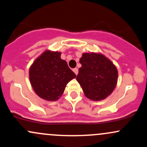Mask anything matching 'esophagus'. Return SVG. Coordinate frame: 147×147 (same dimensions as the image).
<instances>
[{
  "label": "esophagus",
  "mask_w": 147,
  "mask_h": 147,
  "mask_svg": "<svg viewBox=\"0 0 147 147\" xmlns=\"http://www.w3.org/2000/svg\"><path fill=\"white\" fill-rule=\"evenodd\" d=\"M73 70V72H75V75H77V74H78V72H79L78 68H74L73 70Z\"/></svg>",
  "instance_id": "obj_1"
}]
</instances>
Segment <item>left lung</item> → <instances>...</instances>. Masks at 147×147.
<instances>
[{"instance_id": "8db88e82", "label": "left lung", "mask_w": 147, "mask_h": 147, "mask_svg": "<svg viewBox=\"0 0 147 147\" xmlns=\"http://www.w3.org/2000/svg\"><path fill=\"white\" fill-rule=\"evenodd\" d=\"M77 80L87 98L100 101L110 95L117 83L118 72L111 60L100 53H83Z\"/></svg>"}]
</instances>
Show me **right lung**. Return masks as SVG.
Instances as JSON below:
<instances>
[{
  "label": "right lung",
  "mask_w": 147,
  "mask_h": 147,
  "mask_svg": "<svg viewBox=\"0 0 147 147\" xmlns=\"http://www.w3.org/2000/svg\"><path fill=\"white\" fill-rule=\"evenodd\" d=\"M61 53L46 50L30 66L29 78L38 96L47 101H57L61 97L67 84L76 75L70 70Z\"/></svg>",
  "instance_id": "add662e5"
}]
</instances>
